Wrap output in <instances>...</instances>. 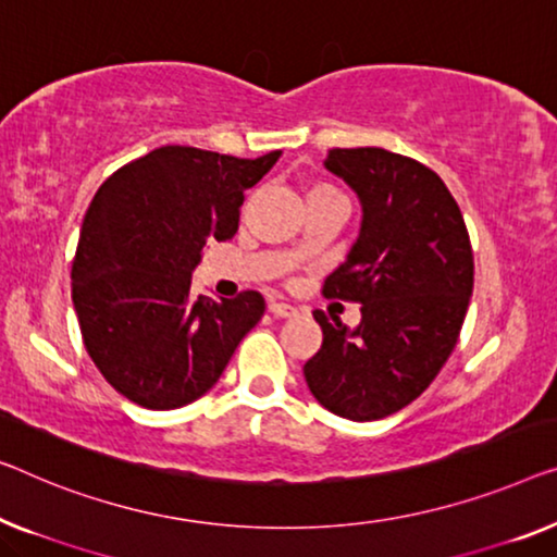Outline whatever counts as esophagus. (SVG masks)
I'll use <instances>...</instances> for the list:
<instances>
[{
    "instance_id": "34e87169",
    "label": "esophagus",
    "mask_w": 557,
    "mask_h": 557,
    "mask_svg": "<svg viewBox=\"0 0 557 557\" xmlns=\"http://www.w3.org/2000/svg\"><path fill=\"white\" fill-rule=\"evenodd\" d=\"M268 310L275 314V318H293V314H297V310L293 305H287V302H277V300H270V305H268Z\"/></svg>"
}]
</instances>
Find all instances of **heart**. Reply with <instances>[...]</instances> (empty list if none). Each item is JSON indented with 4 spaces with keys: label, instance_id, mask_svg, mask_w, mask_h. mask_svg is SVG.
<instances>
[{
    "label": "heart",
    "instance_id": "obj_1",
    "mask_svg": "<svg viewBox=\"0 0 557 557\" xmlns=\"http://www.w3.org/2000/svg\"><path fill=\"white\" fill-rule=\"evenodd\" d=\"M330 193H337L335 187L327 185V182H314V185L310 187V193H307V197H318V195H330Z\"/></svg>",
    "mask_w": 557,
    "mask_h": 557
}]
</instances>
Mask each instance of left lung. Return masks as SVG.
Instances as JSON below:
<instances>
[{
	"label": "left lung",
	"instance_id": "1",
	"mask_svg": "<svg viewBox=\"0 0 557 557\" xmlns=\"http://www.w3.org/2000/svg\"><path fill=\"white\" fill-rule=\"evenodd\" d=\"M325 168L362 202V227L322 295L360 302L355 330L322 310V347L305 362L310 393L347 420L387 418L425 393L458 345L472 295L462 212L437 174L383 147L330 149Z\"/></svg>",
	"mask_w": 557,
	"mask_h": 557
}]
</instances>
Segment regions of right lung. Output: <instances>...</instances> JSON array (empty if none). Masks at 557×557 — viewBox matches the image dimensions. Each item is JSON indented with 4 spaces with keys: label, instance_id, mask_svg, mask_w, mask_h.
I'll list each match as a JSON object with an SVG mask.
<instances>
[{
    "label": "right lung",
    "instance_id": "right-lung-1",
    "mask_svg": "<svg viewBox=\"0 0 557 557\" xmlns=\"http://www.w3.org/2000/svg\"><path fill=\"white\" fill-rule=\"evenodd\" d=\"M277 157L168 145L97 189L72 260V302L89 358L127 400L149 410L197 400L260 322L257 289L214 302L189 287L202 247L235 237L245 189Z\"/></svg>",
    "mask_w": 557,
    "mask_h": 557
}]
</instances>
